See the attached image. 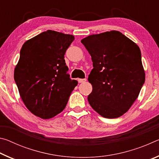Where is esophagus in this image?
<instances>
[{
  "label": "esophagus",
  "mask_w": 159,
  "mask_h": 159,
  "mask_svg": "<svg viewBox=\"0 0 159 159\" xmlns=\"http://www.w3.org/2000/svg\"><path fill=\"white\" fill-rule=\"evenodd\" d=\"M86 80V79H78V81H79V83H83L85 82Z\"/></svg>",
  "instance_id": "34e87169"
}]
</instances>
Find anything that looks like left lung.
Masks as SVG:
<instances>
[{
	"instance_id": "obj_1",
	"label": "left lung",
	"mask_w": 159,
	"mask_h": 159,
	"mask_svg": "<svg viewBox=\"0 0 159 159\" xmlns=\"http://www.w3.org/2000/svg\"><path fill=\"white\" fill-rule=\"evenodd\" d=\"M81 43L93 65L88 79L93 86L90 105L104 118L121 116L138 98L145 80L140 49L118 31L90 35Z\"/></svg>"
}]
</instances>
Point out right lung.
<instances>
[{
  "label": "right lung",
  "mask_w": 159,
  "mask_h": 159,
  "mask_svg": "<svg viewBox=\"0 0 159 159\" xmlns=\"http://www.w3.org/2000/svg\"><path fill=\"white\" fill-rule=\"evenodd\" d=\"M74 40L73 35L48 30L26 41L21 48L14 79L26 108L43 119L62 111L78 84L69 78L64 60Z\"/></svg>",
  "instance_id": "1"
}]
</instances>
